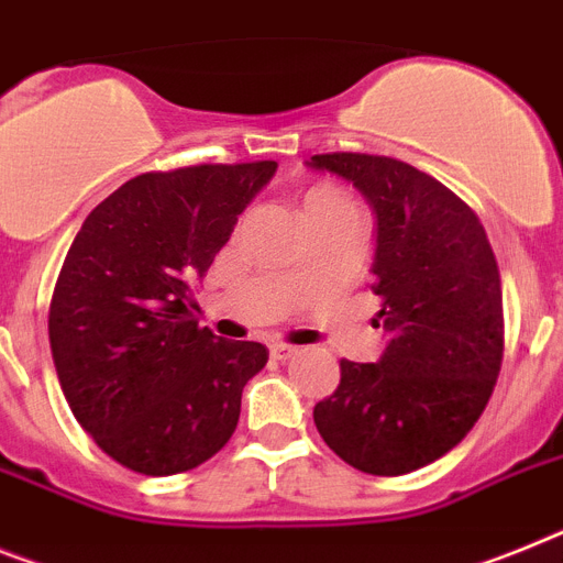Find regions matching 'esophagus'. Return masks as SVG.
I'll list each match as a JSON object with an SVG mask.
<instances>
[{"instance_id": "obj_1", "label": "esophagus", "mask_w": 563, "mask_h": 563, "mask_svg": "<svg viewBox=\"0 0 563 563\" xmlns=\"http://www.w3.org/2000/svg\"><path fill=\"white\" fill-rule=\"evenodd\" d=\"M299 350L292 347V344H285V341H276V344H271V358H276V362H285V358H290V355H296Z\"/></svg>"}]
</instances>
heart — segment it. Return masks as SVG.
I'll return each mask as SVG.
<instances>
[{"mask_svg": "<svg viewBox=\"0 0 563 563\" xmlns=\"http://www.w3.org/2000/svg\"><path fill=\"white\" fill-rule=\"evenodd\" d=\"M341 208H355L350 196L333 185H316L305 194V216L310 213H324V210H341Z\"/></svg>", "mask_w": 563, "mask_h": 563, "instance_id": "b5f03b06", "label": "heart"}]
</instances>
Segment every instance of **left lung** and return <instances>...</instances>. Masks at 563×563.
<instances>
[{
    "mask_svg": "<svg viewBox=\"0 0 563 563\" xmlns=\"http://www.w3.org/2000/svg\"><path fill=\"white\" fill-rule=\"evenodd\" d=\"M307 165L353 181L376 213L369 287L387 330L376 364L341 358L313 421L350 467L412 473L450 453L493 396L504 358L496 253L473 208L407 162L319 153Z\"/></svg>",
    "mask_w": 563,
    "mask_h": 563,
    "instance_id": "1",
    "label": "left lung"
}]
</instances>
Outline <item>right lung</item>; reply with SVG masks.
<instances>
[{"label": "right lung", "mask_w": 563, "mask_h": 563, "mask_svg": "<svg viewBox=\"0 0 563 563\" xmlns=\"http://www.w3.org/2000/svg\"><path fill=\"white\" fill-rule=\"evenodd\" d=\"M276 162L142 173L96 205L53 287L47 333L81 430L122 467L176 475L233 435L258 341L216 339L187 310Z\"/></svg>", "instance_id": "add662e5"}]
</instances>
